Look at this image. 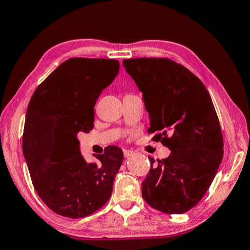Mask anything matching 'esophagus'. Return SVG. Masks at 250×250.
<instances>
[{
    "mask_svg": "<svg viewBox=\"0 0 250 250\" xmlns=\"http://www.w3.org/2000/svg\"><path fill=\"white\" fill-rule=\"evenodd\" d=\"M135 155V152L130 149H124V157L125 158H128V157H132Z\"/></svg>",
    "mask_w": 250,
    "mask_h": 250,
    "instance_id": "esophagus-1",
    "label": "esophagus"
}]
</instances>
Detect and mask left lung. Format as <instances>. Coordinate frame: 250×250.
<instances>
[{"instance_id": "8db88e82", "label": "left lung", "mask_w": 250, "mask_h": 250, "mask_svg": "<svg viewBox=\"0 0 250 250\" xmlns=\"http://www.w3.org/2000/svg\"><path fill=\"white\" fill-rule=\"evenodd\" d=\"M123 65L143 92L148 133L171 150L156 165L148 157L143 198L160 212L186 213L207 193L224 154L211 96L198 77L168 58L124 59Z\"/></svg>"}]
</instances>
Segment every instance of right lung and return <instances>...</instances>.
I'll use <instances>...</instances> for the list:
<instances>
[{
	"label": "right lung",
	"instance_id": "1",
	"mask_svg": "<svg viewBox=\"0 0 250 250\" xmlns=\"http://www.w3.org/2000/svg\"><path fill=\"white\" fill-rule=\"evenodd\" d=\"M120 71L115 59L70 58L54 70L29 101L23 154L33 186L51 211L79 218L101 208L111 198L123 151L108 146L87 164L79 132L93 128L94 105Z\"/></svg>",
	"mask_w": 250,
	"mask_h": 250
}]
</instances>
